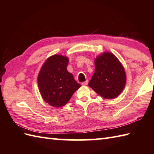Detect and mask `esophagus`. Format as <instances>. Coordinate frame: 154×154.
<instances>
[{
	"label": "esophagus",
	"instance_id": "1",
	"mask_svg": "<svg viewBox=\"0 0 154 154\" xmlns=\"http://www.w3.org/2000/svg\"><path fill=\"white\" fill-rule=\"evenodd\" d=\"M81 84H82V85H83V86H86V85H87V84H88V81L87 80L85 81H84V82H83Z\"/></svg>",
	"mask_w": 154,
	"mask_h": 154
}]
</instances>
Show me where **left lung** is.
Returning a JSON list of instances; mask_svg holds the SVG:
<instances>
[{
	"label": "left lung",
	"mask_w": 154,
	"mask_h": 154,
	"mask_svg": "<svg viewBox=\"0 0 154 154\" xmlns=\"http://www.w3.org/2000/svg\"><path fill=\"white\" fill-rule=\"evenodd\" d=\"M95 71L89 86L104 99H114L123 91L126 85L124 67L114 55L106 52L94 61Z\"/></svg>",
	"instance_id": "obj_1"
}]
</instances>
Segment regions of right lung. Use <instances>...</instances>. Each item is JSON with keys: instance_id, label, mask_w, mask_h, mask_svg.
Here are the masks:
<instances>
[{"instance_id": "1", "label": "right lung", "mask_w": 154, "mask_h": 154, "mask_svg": "<svg viewBox=\"0 0 154 154\" xmlns=\"http://www.w3.org/2000/svg\"><path fill=\"white\" fill-rule=\"evenodd\" d=\"M68 58L60 55L49 57L42 67L38 77V87L43 99L50 105H65L81 87L67 69Z\"/></svg>"}]
</instances>
